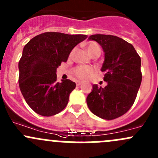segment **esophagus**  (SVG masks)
I'll return each mask as SVG.
<instances>
[{
	"label": "esophagus",
	"mask_w": 158,
	"mask_h": 158,
	"mask_svg": "<svg viewBox=\"0 0 158 158\" xmlns=\"http://www.w3.org/2000/svg\"><path fill=\"white\" fill-rule=\"evenodd\" d=\"M82 82H76V85H78V86H79V85H82Z\"/></svg>",
	"instance_id": "esophagus-1"
}]
</instances>
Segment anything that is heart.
<instances>
[{
    "label": "heart",
    "instance_id": "b5f03b06",
    "mask_svg": "<svg viewBox=\"0 0 158 158\" xmlns=\"http://www.w3.org/2000/svg\"><path fill=\"white\" fill-rule=\"evenodd\" d=\"M86 49L91 56H98L101 53V48H100L99 45L95 41L89 42L86 45ZM74 51L75 49H73L72 50L71 54H73ZM73 73L76 75V77L79 78V79L85 80L93 74L94 70L92 67H89V66H78L76 69H74Z\"/></svg>",
    "mask_w": 158,
    "mask_h": 158
}]
</instances>
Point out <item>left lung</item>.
Masks as SVG:
<instances>
[{
	"label": "left lung",
	"mask_w": 158,
	"mask_h": 158,
	"mask_svg": "<svg viewBox=\"0 0 158 158\" xmlns=\"http://www.w3.org/2000/svg\"><path fill=\"white\" fill-rule=\"evenodd\" d=\"M89 40L98 43L103 49L101 71L105 73L107 85H92L87 105L96 116L112 120L125 114L135 102L142 79L141 57L131 44L116 36L95 34Z\"/></svg>",
	"instance_id": "obj_1"
}]
</instances>
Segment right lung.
Masks as SVG:
<instances>
[{
	"mask_svg": "<svg viewBox=\"0 0 158 158\" xmlns=\"http://www.w3.org/2000/svg\"><path fill=\"white\" fill-rule=\"evenodd\" d=\"M87 38L47 32L34 36L23 49L19 61V86L28 106L42 116L58 114L66 108L76 83L56 81V69L66 62L73 49Z\"/></svg>",
	"mask_w": 158,
	"mask_h": 158,
	"instance_id": "right-lung-1",
	"label": "right lung"
}]
</instances>
